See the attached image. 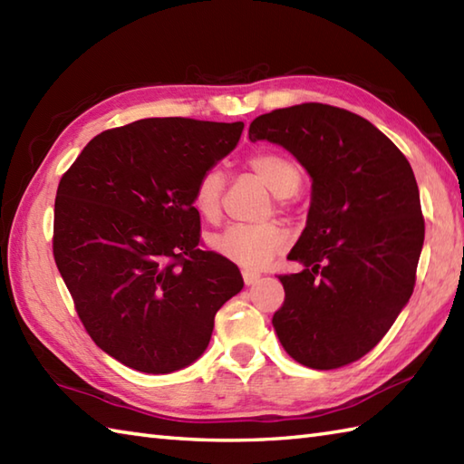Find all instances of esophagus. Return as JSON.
<instances>
[{
	"label": "esophagus",
	"mask_w": 464,
	"mask_h": 464,
	"mask_svg": "<svg viewBox=\"0 0 464 464\" xmlns=\"http://www.w3.org/2000/svg\"><path fill=\"white\" fill-rule=\"evenodd\" d=\"M243 281H245V285H253V283H257V279L261 277V275L257 273V271H249V269H243Z\"/></svg>",
	"instance_id": "1"
}]
</instances>
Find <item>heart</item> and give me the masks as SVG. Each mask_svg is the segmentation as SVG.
I'll use <instances>...</instances> for the list:
<instances>
[{"mask_svg":"<svg viewBox=\"0 0 464 464\" xmlns=\"http://www.w3.org/2000/svg\"><path fill=\"white\" fill-rule=\"evenodd\" d=\"M247 167L253 175L277 195L279 207H285V197L297 193L301 185V169L289 155L281 151H259L247 160ZM225 189V177L217 169H209L199 175L193 189V207L207 223L221 219V201ZM213 249L225 259L245 269H261L275 255L289 245V231L279 223L243 225L235 223L223 229L211 239Z\"/></svg>","mask_w":464,"mask_h":464,"instance_id":"1","label":"heart"}]
</instances>
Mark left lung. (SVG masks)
<instances>
[{
	"label": "left lung",
	"instance_id": "obj_1",
	"mask_svg": "<svg viewBox=\"0 0 464 464\" xmlns=\"http://www.w3.org/2000/svg\"><path fill=\"white\" fill-rule=\"evenodd\" d=\"M249 140L291 151L313 177L307 227L291 249L301 273L279 275L275 333L304 367L364 357L409 303L425 217L407 157L364 117L324 103L259 115Z\"/></svg>",
	"mask_w": 464,
	"mask_h": 464
}]
</instances>
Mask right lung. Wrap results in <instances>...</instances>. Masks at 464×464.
<instances>
[{
	"label": "right lung",
	"mask_w": 464,
	"mask_h": 464,
	"mask_svg": "<svg viewBox=\"0 0 464 464\" xmlns=\"http://www.w3.org/2000/svg\"><path fill=\"white\" fill-rule=\"evenodd\" d=\"M243 123L150 117L85 145L62 175L53 259L93 343L141 372H173L209 344L243 289L237 265L203 247L193 189Z\"/></svg>",
	"instance_id": "add662e5"
}]
</instances>
